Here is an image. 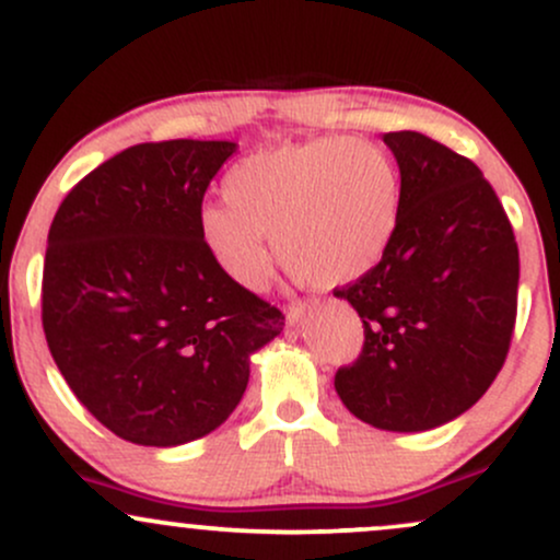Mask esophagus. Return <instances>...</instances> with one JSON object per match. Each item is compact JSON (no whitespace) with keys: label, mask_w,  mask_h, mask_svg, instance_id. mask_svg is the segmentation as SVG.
Listing matches in <instances>:
<instances>
[{"label":"esophagus","mask_w":560,"mask_h":560,"mask_svg":"<svg viewBox=\"0 0 560 560\" xmlns=\"http://www.w3.org/2000/svg\"><path fill=\"white\" fill-rule=\"evenodd\" d=\"M305 302L302 300H294V302H289V305L284 307V313H287V320L289 324H298V320L302 318V313H305Z\"/></svg>","instance_id":"obj_1"}]
</instances>
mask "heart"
Returning <instances> with one entry per match:
<instances>
[{
	"label": "heart",
	"mask_w": 560,
	"mask_h": 560,
	"mask_svg": "<svg viewBox=\"0 0 560 560\" xmlns=\"http://www.w3.org/2000/svg\"><path fill=\"white\" fill-rule=\"evenodd\" d=\"M226 205H205V253L244 289H260L276 255L313 287H339L382 262L402 208L400 168L369 139H313L242 160L223 178Z\"/></svg>",
	"instance_id": "heart-1"
}]
</instances>
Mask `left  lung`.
Wrapping results in <instances>:
<instances>
[{
  "label": "left lung",
  "mask_w": 560,
  "mask_h": 560,
  "mask_svg": "<svg viewBox=\"0 0 560 560\" xmlns=\"http://www.w3.org/2000/svg\"><path fill=\"white\" fill-rule=\"evenodd\" d=\"M400 165L395 242L334 294L363 320V350L334 387L352 416L387 432L458 419L490 389L511 350L518 244L471 160L419 131L384 133Z\"/></svg>",
  "instance_id": "left-lung-1"
}]
</instances>
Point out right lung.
I'll use <instances>...</instances> for the list:
<instances>
[{
	"label": "right lung",
	"mask_w": 560,
	"mask_h": 560,
	"mask_svg": "<svg viewBox=\"0 0 560 560\" xmlns=\"http://www.w3.org/2000/svg\"><path fill=\"white\" fill-rule=\"evenodd\" d=\"M234 141H144L81 178L49 226L42 324L68 387L133 445L210 434L284 313L221 273L197 215Z\"/></svg>",
	"instance_id": "1"
}]
</instances>
